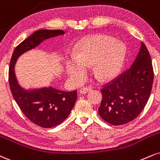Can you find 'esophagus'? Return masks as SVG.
<instances>
[{"label": "esophagus", "instance_id": "esophagus-1", "mask_svg": "<svg viewBox=\"0 0 160 160\" xmlns=\"http://www.w3.org/2000/svg\"><path fill=\"white\" fill-rule=\"evenodd\" d=\"M90 91H92V88L89 86H85V87H82L80 89V92L81 94H86Z\"/></svg>", "mask_w": 160, "mask_h": 160}]
</instances>
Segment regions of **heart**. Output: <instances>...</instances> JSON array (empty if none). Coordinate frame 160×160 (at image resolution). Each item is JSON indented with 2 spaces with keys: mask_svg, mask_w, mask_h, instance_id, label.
Instances as JSON below:
<instances>
[{
  "mask_svg": "<svg viewBox=\"0 0 160 160\" xmlns=\"http://www.w3.org/2000/svg\"><path fill=\"white\" fill-rule=\"evenodd\" d=\"M114 38L106 35L88 38L78 46L75 59L68 61L65 72L70 78L79 80L85 74V68L96 64L95 71L100 77L109 78L120 70L125 56V48Z\"/></svg>",
  "mask_w": 160,
  "mask_h": 160,
  "instance_id": "obj_1",
  "label": "heart"
}]
</instances>
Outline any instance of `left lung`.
Instances as JSON below:
<instances>
[{"instance_id": "left-lung-1", "label": "left lung", "mask_w": 160, "mask_h": 160, "mask_svg": "<svg viewBox=\"0 0 160 160\" xmlns=\"http://www.w3.org/2000/svg\"><path fill=\"white\" fill-rule=\"evenodd\" d=\"M153 69L148 48L143 42L132 65L106 83L98 108L100 116L115 126L134 120L145 108L151 95Z\"/></svg>"}]
</instances>
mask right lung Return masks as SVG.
Segmentation results:
<instances>
[{"mask_svg":"<svg viewBox=\"0 0 160 160\" xmlns=\"http://www.w3.org/2000/svg\"><path fill=\"white\" fill-rule=\"evenodd\" d=\"M62 30H39L15 48L9 67V83L13 98L30 122L44 128H51L64 122L78 98L77 91L65 92L54 88L26 91L18 85L14 67L19 56L34 48L47 38L63 35Z\"/></svg>","mask_w":160,"mask_h":160,"instance_id":"obj_1","label":"right lung"}]
</instances>
